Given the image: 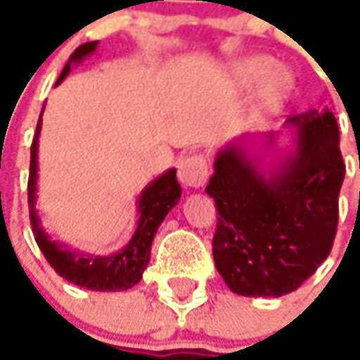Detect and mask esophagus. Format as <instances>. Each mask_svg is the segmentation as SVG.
<instances>
[{"label":"esophagus","instance_id":"1","mask_svg":"<svg viewBox=\"0 0 360 360\" xmlns=\"http://www.w3.org/2000/svg\"><path fill=\"white\" fill-rule=\"evenodd\" d=\"M207 162L203 155H188L178 160V180L186 188H201L207 182Z\"/></svg>","mask_w":360,"mask_h":360}]
</instances>
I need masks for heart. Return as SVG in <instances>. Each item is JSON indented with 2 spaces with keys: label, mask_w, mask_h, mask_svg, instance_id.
I'll use <instances>...</instances> for the list:
<instances>
[{
  "label": "heart",
  "mask_w": 360,
  "mask_h": 360,
  "mask_svg": "<svg viewBox=\"0 0 360 360\" xmlns=\"http://www.w3.org/2000/svg\"><path fill=\"white\" fill-rule=\"evenodd\" d=\"M279 65L267 56H252L234 65V81L240 89L254 91L266 83L264 108L277 112L292 93V79L287 73H277Z\"/></svg>",
  "instance_id": "obj_1"
}]
</instances>
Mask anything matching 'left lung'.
<instances>
[{
  "instance_id": "1",
  "label": "left lung",
  "mask_w": 360,
  "mask_h": 360,
  "mask_svg": "<svg viewBox=\"0 0 360 360\" xmlns=\"http://www.w3.org/2000/svg\"><path fill=\"white\" fill-rule=\"evenodd\" d=\"M287 124L298 127L295 147L267 172L244 145L231 143L217 153L205 188L219 211L217 271L242 297L297 290L330 256L338 231L345 162L335 116L310 110ZM266 137L274 143V134Z\"/></svg>"
}]
</instances>
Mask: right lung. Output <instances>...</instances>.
I'll return each instance as SVG.
<instances>
[{
  "instance_id": "obj_1",
  "label": "right lung",
  "mask_w": 360,
  "mask_h": 360,
  "mask_svg": "<svg viewBox=\"0 0 360 360\" xmlns=\"http://www.w3.org/2000/svg\"><path fill=\"white\" fill-rule=\"evenodd\" d=\"M98 42H86L81 44L71 53L70 62L63 68L56 85H60L71 71V63L81 62L89 53L96 50ZM42 127V114L38 120L37 134L30 145V174H29V209L30 225L34 233L38 248L48 259V264L56 269V274L62 275L63 279L75 283L79 287L91 290H127L139 283L149 257H151V244L157 229L165 221L170 209L174 207L182 188L176 180V170L170 168L165 174L159 176L155 182L145 188L139 195V223L135 229L131 240L127 242L126 248L114 254V256H93V254H79L68 246L50 240V236L40 226V219L37 215V176H38V135Z\"/></svg>"
}]
</instances>
